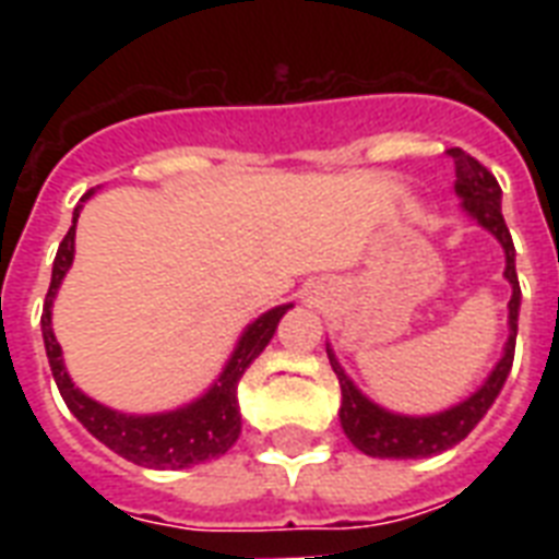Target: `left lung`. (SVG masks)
Here are the masks:
<instances>
[{
	"label": "left lung",
	"mask_w": 559,
	"mask_h": 559,
	"mask_svg": "<svg viewBox=\"0 0 559 559\" xmlns=\"http://www.w3.org/2000/svg\"><path fill=\"white\" fill-rule=\"evenodd\" d=\"M455 162V193L464 202V211L476 219L478 226L487 228L490 235L502 243L504 249V278L511 281L513 296L508 301V324H511V336L504 342L502 359L496 362L490 377L485 380L481 389H476L467 400H461L459 406L438 412V415H394L389 408L377 406L373 400H368L362 391L350 382V377L342 371V366L333 357L331 345H328V359H331L333 373L340 377L342 389V406L340 420L342 429L348 435V441L357 447L359 452L373 455V459H429L438 452L450 450L459 441H464L481 417L487 415V408L493 406V400L499 397L508 373L513 366V348H516V319H520V278H516V261H513V240L511 231L504 226L502 217V188L496 182V177L473 159L469 153L461 147H450L447 151Z\"/></svg>",
	"instance_id": "left-lung-1"
}]
</instances>
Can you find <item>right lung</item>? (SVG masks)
I'll use <instances>...</instances> for the list:
<instances>
[{
    "instance_id": "obj_1",
    "label": "right lung",
    "mask_w": 559,
    "mask_h": 559,
    "mask_svg": "<svg viewBox=\"0 0 559 559\" xmlns=\"http://www.w3.org/2000/svg\"><path fill=\"white\" fill-rule=\"evenodd\" d=\"M92 191L81 197L86 202ZM81 217V205L74 209L72 228L66 231L63 243L57 249L55 270H51V284H48L46 305H43V342H46V357L66 406L86 429H90L100 443L118 452L121 459L133 461L139 467L153 469H186L202 461L219 459L231 450V443L240 435V406H237V382L243 371L254 362V357L270 345L272 333L278 328L281 316L293 305H281L258 316L243 331L237 342L235 354L226 362L214 385L202 397L174 412H159V415H121L116 408L100 406L98 400L86 397L81 389H74L72 377L63 366V350L57 345L55 331H51V301L57 289L63 284V275L74 261V223Z\"/></svg>"
}]
</instances>
